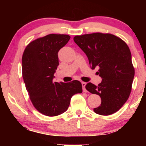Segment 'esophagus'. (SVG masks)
I'll use <instances>...</instances> for the list:
<instances>
[{
	"label": "esophagus",
	"mask_w": 146,
	"mask_h": 146,
	"mask_svg": "<svg viewBox=\"0 0 146 146\" xmlns=\"http://www.w3.org/2000/svg\"><path fill=\"white\" fill-rule=\"evenodd\" d=\"M86 84V83L84 82H82V86L83 92H87V90H86V88H85Z\"/></svg>",
	"instance_id": "obj_1"
}]
</instances>
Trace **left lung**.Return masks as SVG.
I'll return each mask as SVG.
<instances>
[{"mask_svg": "<svg viewBox=\"0 0 146 146\" xmlns=\"http://www.w3.org/2000/svg\"><path fill=\"white\" fill-rule=\"evenodd\" d=\"M82 50L92 69L98 67L102 78L98 86L89 82L86 89L99 95L102 102L95 113L108 115L118 111L130 95L135 70L131 52L127 44L111 34L96 33L74 37Z\"/></svg>", "mask_w": 146, "mask_h": 146, "instance_id": "1", "label": "left lung"}]
</instances>
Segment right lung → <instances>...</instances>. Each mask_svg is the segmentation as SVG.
<instances>
[{
    "instance_id": "obj_1",
    "label": "right lung",
    "mask_w": 146,
    "mask_h": 146,
    "mask_svg": "<svg viewBox=\"0 0 146 146\" xmlns=\"http://www.w3.org/2000/svg\"><path fill=\"white\" fill-rule=\"evenodd\" d=\"M70 36L50 34L32 41L22 58L23 77L30 99L39 112L56 116L68 108L71 98L82 92L80 82H54V74L59 65L58 52Z\"/></svg>"
}]
</instances>
